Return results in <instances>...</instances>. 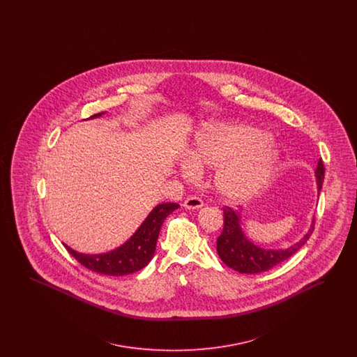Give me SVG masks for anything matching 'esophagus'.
Masks as SVG:
<instances>
[{
  "label": "esophagus",
  "instance_id": "1",
  "mask_svg": "<svg viewBox=\"0 0 357 357\" xmlns=\"http://www.w3.org/2000/svg\"><path fill=\"white\" fill-rule=\"evenodd\" d=\"M183 206L186 208H199V207L204 206V201L201 198H198V197L191 195V197H187L186 201L183 202Z\"/></svg>",
  "mask_w": 357,
  "mask_h": 357
}]
</instances>
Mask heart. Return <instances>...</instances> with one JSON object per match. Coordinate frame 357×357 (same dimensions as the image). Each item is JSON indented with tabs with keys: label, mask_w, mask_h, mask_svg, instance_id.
<instances>
[{
	"label": "heart",
	"mask_w": 357,
	"mask_h": 357,
	"mask_svg": "<svg viewBox=\"0 0 357 357\" xmlns=\"http://www.w3.org/2000/svg\"><path fill=\"white\" fill-rule=\"evenodd\" d=\"M278 159V149L268 132L250 126L221 123L204 128L190 160L181 163V171L190 178L198 167H220L215 187L227 199L241 202L264 187Z\"/></svg>",
	"instance_id": "heart-1"
}]
</instances>
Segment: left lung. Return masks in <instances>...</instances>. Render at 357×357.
<instances>
[{
  "mask_svg": "<svg viewBox=\"0 0 357 357\" xmlns=\"http://www.w3.org/2000/svg\"><path fill=\"white\" fill-rule=\"evenodd\" d=\"M324 174H325V167H324L323 160L320 159L316 169L319 191L323 187ZM313 230H314V220L304 238L297 243H294L293 246H290L289 249L265 250L255 246V243H252L248 238L245 237L241 229L239 213H236L229 206H225L223 207V230L221 236L217 238V253L220 255L223 264H226L229 268L237 272L245 273V274L266 272L274 268L275 265L290 258L294 253H297L305 245L306 241L312 236Z\"/></svg>",
  "mask_w": 357,
  "mask_h": 357,
  "instance_id": "left-lung-1",
  "label": "left lung"
}]
</instances>
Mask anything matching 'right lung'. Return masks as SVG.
<instances>
[{
  "label": "right lung",
  "mask_w": 357,
  "mask_h": 357,
  "mask_svg": "<svg viewBox=\"0 0 357 357\" xmlns=\"http://www.w3.org/2000/svg\"><path fill=\"white\" fill-rule=\"evenodd\" d=\"M104 112L96 114L92 118L100 116ZM178 204H158L149 217L140 225L135 234L124 245L105 255H88L72 250L67 245L66 249L69 255L76 258L80 265L92 272L105 275H127L143 269L153 259L156 241L159 237L160 227L167 215L178 208Z\"/></svg>",
  "instance_id": "right-lung-1"
}]
</instances>
